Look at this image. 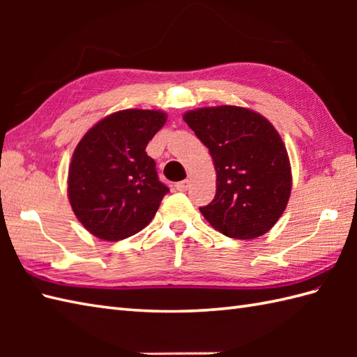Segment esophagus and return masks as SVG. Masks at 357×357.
Returning a JSON list of instances; mask_svg holds the SVG:
<instances>
[{"mask_svg":"<svg viewBox=\"0 0 357 357\" xmlns=\"http://www.w3.org/2000/svg\"><path fill=\"white\" fill-rule=\"evenodd\" d=\"M188 187H190V181H188V179H185V181H181V183H176V184H174V188H176L178 192H185Z\"/></svg>","mask_w":357,"mask_h":357,"instance_id":"34e87169","label":"esophagus"}]
</instances>
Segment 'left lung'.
I'll use <instances>...</instances> for the list:
<instances>
[{
	"instance_id": "obj_1",
	"label": "left lung",
	"mask_w": 357,
	"mask_h": 357,
	"mask_svg": "<svg viewBox=\"0 0 357 357\" xmlns=\"http://www.w3.org/2000/svg\"><path fill=\"white\" fill-rule=\"evenodd\" d=\"M184 121L210 151L216 195L201 213L215 230L255 239L282 216L291 193L285 144L267 118L238 105L202 107Z\"/></svg>"
}]
</instances>
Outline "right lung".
Here are the masks:
<instances>
[{
    "instance_id": "1",
    "label": "right lung",
    "mask_w": 357,
    "mask_h": 357,
    "mask_svg": "<svg viewBox=\"0 0 357 357\" xmlns=\"http://www.w3.org/2000/svg\"><path fill=\"white\" fill-rule=\"evenodd\" d=\"M165 121L161 110H119L96 123L78 142L67 195L75 216L93 236L126 239L156 215L169 187L159 181L146 147Z\"/></svg>"
}]
</instances>
